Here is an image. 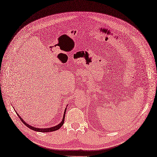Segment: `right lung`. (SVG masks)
Here are the masks:
<instances>
[{"mask_svg": "<svg viewBox=\"0 0 157 157\" xmlns=\"http://www.w3.org/2000/svg\"><path fill=\"white\" fill-rule=\"evenodd\" d=\"M66 109H67V107L66 108V109H65L64 110V113H63V119L62 121L58 124V125L55 126V127H49V128H37V127H32L30 125H29V124H28L27 123H26L25 121V120H23V118L21 117L19 115V113H17V112H16V113H17V116H19L20 120L22 121V122L25 124V125L27 127L30 128V129H32V130H33L34 131H37V132H52V131H57L58 130L59 128H60L62 125L64 123V120H65V116H66Z\"/></svg>", "mask_w": 157, "mask_h": 157, "instance_id": "add662e5", "label": "right lung"}]
</instances>
